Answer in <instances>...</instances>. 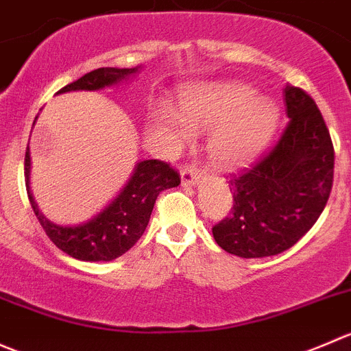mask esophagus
<instances>
[{"label":"esophagus","instance_id":"1","mask_svg":"<svg viewBox=\"0 0 351 351\" xmlns=\"http://www.w3.org/2000/svg\"><path fill=\"white\" fill-rule=\"evenodd\" d=\"M180 177H182L184 186L196 184L197 177H199V171H197L196 165H182V167H180Z\"/></svg>","mask_w":351,"mask_h":351}]
</instances>
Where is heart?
I'll return each mask as SVG.
<instances>
[{
	"mask_svg": "<svg viewBox=\"0 0 351 351\" xmlns=\"http://www.w3.org/2000/svg\"><path fill=\"white\" fill-rule=\"evenodd\" d=\"M278 107L242 83H196L179 95V109L162 104L152 114V130L169 148L191 140L193 131L211 130L208 150L217 165L239 167L254 160L278 126Z\"/></svg>",
	"mask_w": 351,
	"mask_h": 351,
	"instance_id": "heart-1",
	"label": "heart"
}]
</instances>
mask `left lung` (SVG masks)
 Instances as JSON below:
<instances>
[{
    "instance_id": "1",
    "label": "left lung",
    "mask_w": 351,
    "mask_h": 351,
    "mask_svg": "<svg viewBox=\"0 0 351 351\" xmlns=\"http://www.w3.org/2000/svg\"><path fill=\"white\" fill-rule=\"evenodd\" d=\"M282 136L256 164L230 174L232 215L213 227L223 251L265 258L297 244L317 221L335 177V147L314 99L298 86L285 88Z\"/></svg>"
}]
</instances>
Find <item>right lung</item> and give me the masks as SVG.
Listing matches in <instances>:
<instances>
[{"label": "right lung", "instance_id": "add662e5", "mask_svg": "<svg viewBox=\"0 0 351 351\" xmlns=\"http://www.w3.org/2000/svg\"><path fill=\"white\" fill-rule=\"evenodd\" d=\"M138 68H99L76 82L62 86L58 93L71 90H100L134 75ZM30 155L25 152V186L29 201L44 232L58 249L80 261H112L130 251L147 228L158 194L180 184L179 172L162 160H143L119 196L95 218L78 227L54 225L37 208L29 189Z\"/></svg>", "mask_w": 351, "mask_h": 351}]
</instances>
